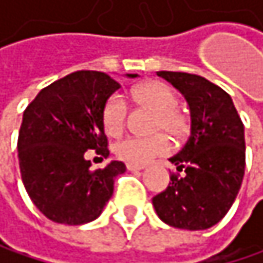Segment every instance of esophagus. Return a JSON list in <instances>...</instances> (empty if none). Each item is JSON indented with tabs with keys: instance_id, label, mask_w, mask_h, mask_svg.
Masks as SVG:
<instances>
[{
	"instance_id": "34e87169",
	"label": "esophagus",
	"mask_w": 263,
	"mask_h": 263,
	"mask_svg": "<svg viewBox=\"0 0 263 263\" xmlns=\"http://www.w3.org/2000/svg\"><path fill=\"white\" fill-rule=\"evenodd\" d=\"M126 168L130 170V172H136V170H142L143 165H137V164H130V162H127V164H126Z\"/></svg>"
}]
</instances>
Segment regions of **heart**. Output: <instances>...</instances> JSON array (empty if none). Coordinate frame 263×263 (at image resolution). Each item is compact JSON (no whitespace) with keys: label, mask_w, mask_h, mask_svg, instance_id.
<instances>
[{"label":"heart","mask_w":263,"mask_h":263,"mask_svg":"<svg viewBox=\"0 0 263 263\" xmlns=\"http://www.w3.org/2000/svg\"><path fill=\"white\" fill-rule=\"evenodd\" d=\"M133 99L136 104L155 112L153 129L165 130L174 139H181L189 129L186 115L178 108V96L168 85L162 82H146L133 89ZM104 130L112 137L123 133L127 120V105L118 96H110L101 114ZM115 155L118 159L143 165L156 156L165 155L170 149V140L164 134L149 137H126L115 145Z\"/></svg>","instance_id":"obj_1"}]
</instances>
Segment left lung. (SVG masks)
Masks as SVG:
<instances>
[{
	"label": "left lung",
	"mask_w": 263,
	"mask_h": 263,
	"mask_svg": "<svg viewBox=\"0 0 263 263\" xmlns=\"http://www.w3.org/2000/svg\"><path fill=\"white\" fill-rule=\"evenodd\" d=\"M159 77L184 96L191 110V136L168 161L177 165L167 189L153 197L165 224L203 230L218 224L234 203L245 175V126L232 98L206 79L159 70Z\"/></svg>",
	"instance_id": "8db88e82"
}]
</instances>
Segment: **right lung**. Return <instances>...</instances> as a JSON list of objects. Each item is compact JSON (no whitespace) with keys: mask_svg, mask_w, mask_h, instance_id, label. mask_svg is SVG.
Here are the masks:
<instances>
[{"mask_svg":"<svg viewBox=\"0 0 263 263\" xmlns=\"http://www.w3.org/2000/svg\"><path fill=\"white\" fill-rule=\"evenodd\" d=\"M120 86L105 72L77 70L42 88L25 108L17 142L22 181L50 221H95L112 197L115 178L126 165L112 161L93 168L85 151L95 149L101 159L108 156L101 114Z\"/></svg>","mask_w":263,"mask_h":263,"instance_id":"add662e5","label":"right lung"}]
</instances>
